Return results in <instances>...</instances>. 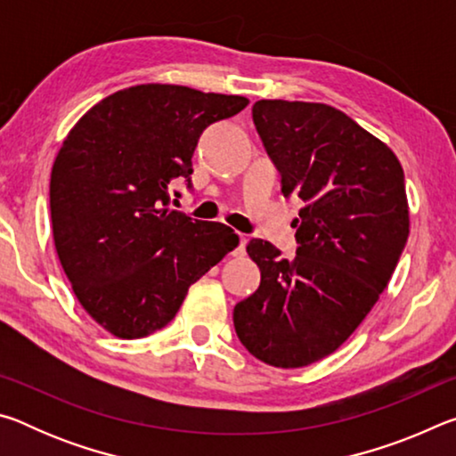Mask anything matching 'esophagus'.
I'll return each mask as SVG.
<instances>
[{"label": "esophagus", "instance_id": "1", "mask_svg": "<svg viewBox=\"0 0 456 456\" xmlns=\"http://www.w3.org/2000/svg\"><path fill=\"white\" fill-rule=\"evenodd\" d=\"M245 247H247V235H239V245L233 251V257H243L245 256Z\"/></svg>", "mask_w": 456, "mask_h": 456}]
</instances>
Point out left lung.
Masks as SVG:
<instances>
[{
	"instance_id": "left-lung-1",
	"label": "left lung",
	"mask_w": 456,
	"mask_h": 456,
	"mask_svg": "<svg viewBox=\"0 0 456 456\" xmlns=\"http://www.w3.org/2000/svg\"><path fill=\"white\" fill-rule=\"evenodd\" d=\"M253 122L283 197L305 207L293 221L291 261L264 239L247 245L261 283L235 305L233 323L257 360L302 368L356 331L395 273L411 233L404 171L380 138L334 106L259 100Z\"/></svg>"
}]
</instances>
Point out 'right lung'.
Masks as SVG:
<instances>
[{
    "label": "right lung",
    "instance_id": "obj_1",
    "mask_svg": "<svg viewBox=\"0 0 456 456\" xmlns=\"http://www.w3.org/2000/svg\"><path fill=\"white\" fill-rule=\"evenodd\" d=\"M249 104L176 84L114 92L76 122L50 176L52 233L80 305L112 336L165 328L192 283L239 245L223 223L168 209V184L191 187L203 130Z\"/></svg>",
    "mask_w": 456,
    "mask_h": 456
}]
</instances>
